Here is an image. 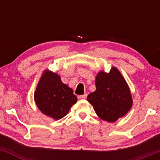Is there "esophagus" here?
I'll return each instance as SVG.
<instances>
[{
	"mask_svg": "<svg viewBox=\"0 0 160 160\" xmlns=\"http://www.w3.org/2000/svg\"><path fill=\"white\" fill-rule=\"evenodd\" d=\"M86 97H87V94H84V95H80V96L78 97L80 99H86Z\"/></svg>",
	"mask_w": 160,
	"mask_h": 160,
	"instance_id": "1",
	"label": "esophagus"
}]
</instances>
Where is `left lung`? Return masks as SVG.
<instances>
[{"label":"left lung","instance_id":"obj_1","mask_svg":"<svg viewBox=\"0 0 160 160\" xmlns=\"http://www.w3.org/2000/svg\"><path fill=\"white\" fill-rule=\"evenodd\" d=\"M95 92L87 101L96 114L108 122H115L126 114L132 105V99L126 80L116 68L109 73L99 72L95 79Z\"/></svg>","mask_w":160,"mask_h":160}]
</instances>
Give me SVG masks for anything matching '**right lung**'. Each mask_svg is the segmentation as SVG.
<instances>
[{
	"instance_id": "1",
	"label": "right lung",
	"mask_w": 160,
	"mask_h": 160,
	"mask_svg": "<svg viewBox=\"0 0 160 160\" xmlns=\"http://www.w3.org/2000/svg\"><path fill=\"white\" fill-rule=\"evenodd\" d=\"M34 101L42 113L59 120L68 114L78 98L58 74L46 71L37 86Z\"/></svg>"
}]
</instances>
